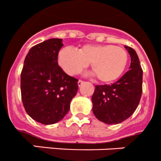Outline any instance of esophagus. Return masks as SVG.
I'll list each match as a JSON object with an SVG mask.
<instances>
[{"mask_svg":"<svg viewBox=\"0 0 161 161\" xmlns=\"http://www.w3.org/2000/svg\"><path fill=\"white\" fill-rule=\"evenodd\" d=\"M84 81H82V80H79V82H78V86H82L83 85V83H84Z\"/></svg>","mask_w":161,"mask_h":161,"instance_id":"1","label":"esophagus"}]
</instances>
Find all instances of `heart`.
Wrapping results in <instances>:
<instances>
[{
	"instance_id": "1",
	"label": "heart",
	"mask_w": 161,
	"mask_h": 161,
	"mask_svg": "<svg viewBox=\"0 0 161 161\" xmlns=\"http://www.w3.org/2000/svg\"><path fill=\"white\" fill-rule=\"evenodd\" d=\"M58 64L69 75H75L91 62L97 79L103 83L118 80L127 67L129 56L125 50L113 45L86 44L79 50L62 48L58 53Z\"/></svg>"
}]
</instances>
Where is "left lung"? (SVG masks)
<instances>
[{"instance_id": "left-lung-1", "label": "left lung", "mask_w": 161, "mask_h": 161, "mask_svg": "<svg viewBox=\"0 0 161 161\" xmlns=\"http://www.w3.org/2000/svg\"><path fill=\"white\" fill-rule=\"evenodd\" d=\"M131 57L129 70L111 85L96 86L92 97V112L100 121L116 125L128 119L140 101L142 70L136 50L125 46Z\"/></svg>"}]
</instances>
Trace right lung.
I'll return each instance as SVG.
<instances>
[{"instance_id":"1","label":"right lung","mask_w":161,"mask_h":161,"mask_svg":"<svg viewBox=\"0 0 161 161\" xmlns=\"http://www.w3.org/2000/svg\"><path fill=\"white\" fill-rule=\"evenodd\" d=\"M62 47V39H50L32 47L21 73V94L25 111L43 125L63 119L79 89V80L66 74L58 64Z\"/></svg>"}]
</instances>
